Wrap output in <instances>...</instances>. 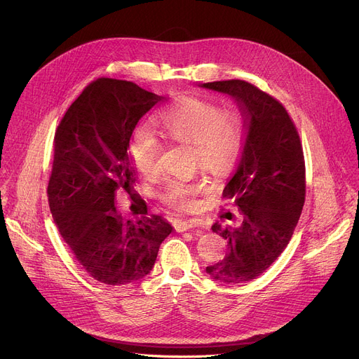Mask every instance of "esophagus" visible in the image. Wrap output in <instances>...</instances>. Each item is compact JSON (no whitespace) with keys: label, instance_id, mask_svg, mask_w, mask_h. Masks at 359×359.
Here are the masks:
<instances>
[{"label":"esophagus","instance_id":"esophagus-1","mask_svg":"<svg viewBox=\"0 0 359 359\" xmlns=\"http://www.w3.org/2000/svg\"><path fill=\"white\" fill-rule=\"evenodd\" d=\"M194 227H199V222L196 219H186V221H177L176 224V231L182 233Z\"/></svg>","mask_w":359,"mask_h":359}]
</instances>
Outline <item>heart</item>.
Returning <instances> with one entry per match:
<instances>
[{
  "instance_id": "obj_1",
  "label": "heart",
  "mask_w": 359,
  "mask_h": 359,
  "mask_svg": "<svg viewBox=\"0 0 359 359\" xmlns=\"http://www.w3.org/2000/svg\"><path fill=\"white\" fill-rule=\"evenodd\" d=\"M165 134L176 142L191 144L194 161L219 170L238 154L243 130L238 116L203 97L187 96L160 115ZM163 144L148 126H138L129 141V156L140 172L154 173L160 165ZM208 189L205 179L167 177L163 183L164 201L177 208H192L195 198Z\"/></svg>"
}]
</instances>
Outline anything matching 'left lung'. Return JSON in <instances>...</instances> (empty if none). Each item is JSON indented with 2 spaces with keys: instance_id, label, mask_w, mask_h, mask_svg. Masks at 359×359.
Instances as JSON below:
<instances>
[{
  "instance_id": "obj_1",
  "label": "left lung",
  "mask_w": 359,
  "mask_h": 359,
  "mask_svg": "<svg viewBox=\"0 0 359 359\" xmlns=\"http://www.w3.org/2000/svg\"><path fill=\"white\" fill-rule=\"evenodd\" d=\"M201 87L231 96L244 116V141L236 170L222 191L243 215L236 229L212 230L227 253L206 272L224 284H243L265 272L285 250L306 201V163L287 109L252 83L227 80Z\"/></svg>"
}]
</instances>
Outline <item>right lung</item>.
<instances>
[{
	"label": "right lung",
	"instance_id": "add662e5",
	"mask_svg": "<svg viewBox=\"0 0 359 359\" xmlns=\"http://www.w3.org/2000/svg\"><path fill=\"white\" fill-rule=\"evenodd\" d=\"M163 100L132 81L102 77L71 103L55 132L49 208L74 257L106 285L148 275L173 231L161 215L134 221L116 208V192L130 194L135 183L132 132Z\"/></svg>",
	"mask_w": 359,
	"mask_h": 359
}]
</instances>
